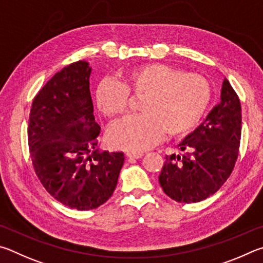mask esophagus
Here are the masks:
<instances>
[{"mask_svg":"<svg viewBox=\"0 0 263 263\" xmlns=\"http://www.w3.org/2000/svg\"><path fill=\"white\" fill-rule=\"evenodd\" d=\"M126 156H127L128 158L139 159V158L142 157V156H143V154H142V153H135V151H128V153L126 154Z\"/></svg>","mask_w":263,"mask_h":263,"instance_id":"1","label":"esophagus"}]
</instances>
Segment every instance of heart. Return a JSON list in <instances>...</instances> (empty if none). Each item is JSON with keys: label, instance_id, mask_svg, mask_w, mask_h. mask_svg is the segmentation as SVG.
<instances>
[{"label": "heart", "instance_id": "heart-1", "mask_svg": "<svg viewBox=\"0 0 263 263\" xmlns=\"http://www.w3.org/2000/svg\"><path fill=\"white\" fill-rule=\"evenodd\" d=\"M128 93L142 96V113L112 124L107 141L115 149L143 151L153 148L167 132L170 136L191 133L203 118L210 100V87L203 77L182 72L163 63H146L130 68L119 81H101L95 101L106 118L124 113Z\"/></svg>", "mask_w": 263, "mask_h": 263}]
</instances>
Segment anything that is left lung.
Instances as JSON below:
<instances>
[{
    "instance_id": "8db88e82",
    "label": "left lung",
    "mask_w": 263,
    "mask_h": 263,
    "mask_svg": "<svg viewBox=\"0 0 263 263\" xmlns=\"http://www.w3.org/2000/svg\"><path fill=\"white\" fill-rule=\"evenodd\" d=\"M240 136V101L225 78L220 101L178 145L181 154L165 157L158 177L165 194L181 203L200 202L215 194L234 167Z\"/></svg>"
}]
</instances>
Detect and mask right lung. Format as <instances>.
Wrapping results in <instances>:
<instances>
[{"label":"right lung","instance_id":"right-lung-1","mask_svg":"<svg viewBox=\"0 0 263 263\" xmlns=\"http://www.w3.org/2000/svg\"><path fill=\"white\" fill-rule=\"evenodd\" d=\"M91 67H64L34 97L29 148L35 174L54 199L77 210L104 204L117 187L122 153L95 150L99 124L90 95Z\"/></svg>","mask_w":263,"mask_h":263}]
</instances>
